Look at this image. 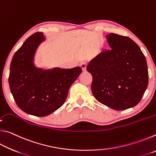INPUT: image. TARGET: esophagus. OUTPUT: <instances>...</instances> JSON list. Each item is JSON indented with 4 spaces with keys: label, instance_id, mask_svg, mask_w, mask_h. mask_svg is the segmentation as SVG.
I'll use <instances>...</instances> for the list:
<instances>
[{
    "label": "esophagus",
    "instance_id": "34e87169",
    "mask_svg": "<svg viewBox=\"0 0 156 156\" xmlns=\"http://www.w3.org/2000/svg\"><path fill=\"white\" fill-rule=\"evenodd\" d=\"M80 67L82 68L83 71H85L87 68V63L85 62H82L80 64Z\"/></svg>",
    "mask_w": 156,
    "mask_h": 156
}]
</instances>
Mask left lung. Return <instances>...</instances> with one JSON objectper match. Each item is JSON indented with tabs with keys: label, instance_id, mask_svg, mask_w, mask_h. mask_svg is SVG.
Listing matches in <instances>:
<instances>
[{
	"label": "left lung",
	"instance_id": "8db88e82",
	"mask_svg": "<svg viewBox=\"0 0 156 156\" xmlns=\"http://www.w3.org/2000/svg\"><path fill=\"white\" fill-rule=\"evenodd\" d=\"M106 38L112 49L100 52L87 67L93 78L91 91L100 103L125 110L138 105L147 88V60L129 37L112 33Z\"/></svg>",
	"mask_w": 156,
	"mask_h": 156
}]
</instances>
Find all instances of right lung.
<instances>
[{
	"mask_svg": "<svg viewBox=\"0 0 156 156\" xmlns=\"http://www.w3.org/2000/svg\"><path fill=\"white\" fill-rule=\"evenodd\" d=\"M42 32L34 34L15 53L10 65L9 84L18 107L28 114L44 117L62 106L69 89L82 72L80 67L43 69L34 63Z\"/></svg>",
	"mask_w": 156,
	"mask_h": 156,
	"instance_id": "1",
	"label": "right lung"
}]
</instances>
